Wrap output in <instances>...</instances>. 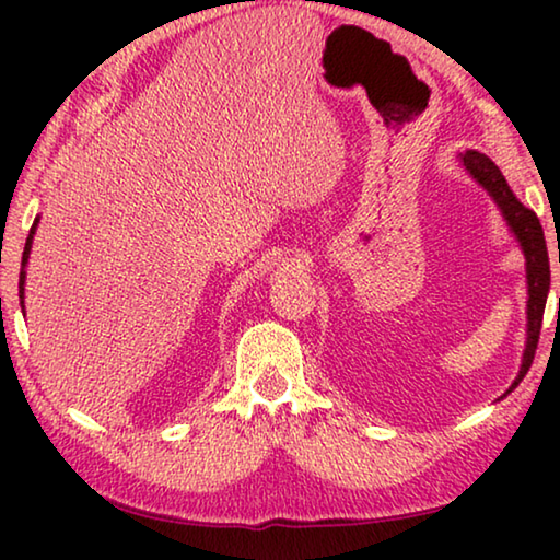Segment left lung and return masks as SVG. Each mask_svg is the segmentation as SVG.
Listing matches in <instances>:
<instances>
[{
	"instance_id": "1",
	"label": "left lung",
	"mask_w": 560,
	"mask_h": 560,
	"mask_svg": "<svg viewBox=\"0 0 560 560\" xmlns=\"http://www.w3.org/2000/svg\"><path fill=\"white\" fill-rule=\"evenodd\" d=\"M462 165L467 167V173L477 179V183L487 189L491 200L504 214L506 224L514 232L516 242L526 257V281H528V303H526V316H528V328H526V350L524 358H521V371L514 385L509 387V393L524 381L528 373L530 363H534L538 336H541V324H544V308H546V296L548 287H551V267H548V252H546V240H544V226L538 222V217L528 210V207L516 200V195L511 192L509 183L501 175V170L491 163L487 155L477 153V150H467V153L459 155Z\"/></svg>"
}]
</instances>
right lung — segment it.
<instances>
[{"mask_svg": "<svg viewBox=\"0 0 560 560\" xmlns=\"http://www.w3.org/2000/svg\"><path fill=\"white\" fill-rule=\"evenodd\" d=\"M36 224H39V220H34L32 230H30V236H26V244H24V254H22V271H19V299H22L24 303V281H26V261H30V252H32V240H34V232H36Z\"/></svg>", "mask_w": 560, "mask_h": 560, "instance_id": "add662e5", "label": "right lung"}]
</instances>
